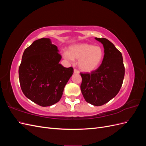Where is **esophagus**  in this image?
<instances>
[{
  "mask_svg": "<svg viewBox=\"0 0 146 146\" xmlns=\"http://www.w3.org/2000/svg\"><path fill=\"white\" fill-rule=\"evenodd\" d=\"M79 73H80V72H79V71H78L77 69H74V74H78Z\"/></svg>",
  "mask_w": 146,
  "mask_h": 146,
  "instance_id": "obj_1",
  "label": "esophagus"
}]
</instances>
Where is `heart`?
<instances>
[{
	"instance_id": "1",
	"label": "heart",
	"mask_w": 146,
	"mask_h": 146,
	"mask_svg": "<svg viewBox=\"0 0 146 146\" xmlns=\"http://www.w3.org/2000/svg\"><path fill=\"white\" fill-rule=\"evenodd\" d=\"M63 56L70 61L78 60L79 69L85 72H91L102 62L104 51L100 46L80 43L70 46L68 51L63 52Z\"/></svg>"
}]
</instances>
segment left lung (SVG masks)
<instances>
[{"label":"left lung","mask_w":146,"mask_h":146,"mask_svg":"<svg viewBox=\"0 0 146 146\" xmlns=\"http://www.w3.org/2000/svg\"><path fill=\"white\" fill-rule=\"evenodd\" d=\"M95 39L104 46V59L95 71L80 74L82 78L80 89L88 103L101 106L117 94L124 78L125 68L122 54L111 42L104 38Z\"/></svg>","instance_id":"8db88e82"}]
</instances>
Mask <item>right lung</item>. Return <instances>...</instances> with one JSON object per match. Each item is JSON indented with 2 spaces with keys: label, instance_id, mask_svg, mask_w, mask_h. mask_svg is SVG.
<instances>
[{
  "label": "right lung",
  "instance_id": "obj_1",
  "mask_svg": "<svg viewBox=\"0 0 146 146\" xmlns=\"http://www.w3.org/2000/svg\"><path fill=\"white\" fill-rule=\"evenodd\" d=\"M50 39L35 41L24 50L19 68L21 90L30 100L41 107L61 99L66 83L74 72L72 67L60 64L61 56Z\"/></svg>",
  "mask_w": 146,
  "mask_h": 146
}]
</instances>
